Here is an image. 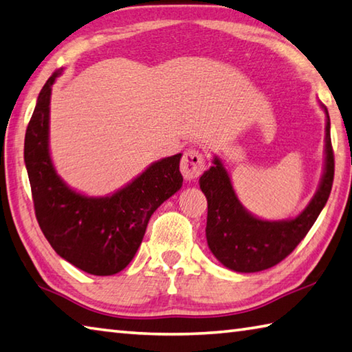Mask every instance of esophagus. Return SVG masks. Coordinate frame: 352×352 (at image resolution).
<instances>
[{
    "instance_id": "1",
    "label": "esophagus",
    "mask_w": 352,
    "mask_h": 352,
    "mask_svg": "<svg viewBox=\"0 0 352 352\" xmlns=\"http://www.w3.org/2000/svg\"><path fill=\"white\" fill-rule=\"evenodd\" d=\"M204 168H206V162H204V157L201 152H198L195 149H188L183 154L182 158V174L184 177V180H195V178L200 177L203 174Z\"/></svg>"
}]
</instances>
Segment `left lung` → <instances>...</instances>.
Returning <instances> with one entry per match:
<instances>
[{
    "label": "left lung",
    "mask_w": 352,
    "mask_h": 352,
    "mask_svg": "<svg viewBox=\"0 0 352 352\" xmlns=\"http://www.w3.org/2000/svg\"><path fill=\"white\" fill-rule=\"evenodd\" d=\"M324 169L317 192L294 219L261 220L248 212L232 188L225 164L214 157V166L200 177V189L208 198L206 240L210 252L223 266L235 272H258L276 266L297 248L327 204L334 180V152L327 106Z\"/></svg>",
    "instance_id": "obj_1"
}]
</instances>
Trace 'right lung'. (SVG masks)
Returning a JSON list of instances; mask_svg holds the SVG:
<instances>
[{
    "label": "right lung",
    "instance_id": "1",
    "mask_svg": "<svg viewBox=\"0 0 352 352\" xmlns=\"http://www.w3.org/2000/svg\"><path fill=\"white\" fill-rule=\"evenodd\" d=\"M63 69L55 70L38 95L24 138L35 215L55 252L92 276H113L131 263L151 215L180 190L182 154L152 163L124 188L106 197H87L56 174L49 152L50 94Z\"/></svg>",
    "mask_w": 352,
    "mask_h": 352
}]
</instances>
